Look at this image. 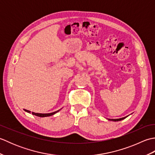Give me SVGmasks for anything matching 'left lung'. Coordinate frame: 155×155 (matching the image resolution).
<instances>
[{"label":"left lung","instance_id":"left-lung-1","mask_svg":"<svg viewBox=\"0 0 155 155\" xmlns=\"http://www.w3.org/2000/svg\"><path fill=\"white\" fill-rule=\"evenodd\" d=\"M128 117V116H127ZM127 117H123V118H117V119H113V118H107V119L108 120H110V121H114V122H116V121H120V120H123V119H124V118H126Z\"/></svg>","mask_w":155,"mask_h":155}]
</instances>
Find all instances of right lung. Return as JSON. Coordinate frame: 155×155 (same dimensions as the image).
<instances>
[{"label":"right lung","mask_w":155,"mask_h":155,"mask_svg":"<svg viewBox=\"0 0 155 155\" xmlns=\"http://www.w3.org/2000/svg\"><path fill=\"white\" fill-rule=\"evenodd\" d=\"M62 109V108H61V109H59L57 111H54L53 112V113H34V112H32V114L33 115H35V116L37 117H51V116H52V115H54V114H56L57 113H58V112L59 110H61ZM24 110L25 112H27V113H31V111L30 110H26V109H24Z\"/></svg>","instance_id":"1"}]
</instances>
